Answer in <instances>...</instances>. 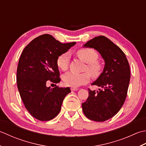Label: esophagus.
I'll return each instance as SVG.
<instances>
[{"instance_id":"1","label":"esophagus","mask_w":146,"mask_h":146,"mask_svg":"<svg viewBox=\"0 0 146 146\" xmlns=\"http://www.w3.org/2000/svg\"><path fill=\"white\" fill-rule=\"evenodd\" d=\"M70 90H71V91H77L79 90V89L77 88H72L70 89Z\"/></svg>"}]
</instances>
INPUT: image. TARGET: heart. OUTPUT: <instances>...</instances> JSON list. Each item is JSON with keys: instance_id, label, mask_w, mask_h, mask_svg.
<instances>
[{"instance_id": "b5f03b06", "label": "heart", "mask_w": 146, "mask_h": 146, "mask_svg": "<svg viewBox=\"0 0 146 146\" xmlns=\"http://www.w3.org/2000/svg\"><path fill=\"white\" fill-rule=\"evenodd\" d=\"M77 55L86 63H87L86 70L91 75L97 77L100 75L102 71V65L99 62L96 61L98 58V53L94 49L84 48L79 49L77 52ZM70 55L68 53H64L59 55L56 58V65L62 70H66L69 67ZM90 79V76L88 72L74 73L68 72L63 77L64 84L70 87L76 88L87 83Z\"/></svg>"}]
</instances>
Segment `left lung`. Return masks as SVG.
<instances>
[{
  "label": "left lung",
  "instance_id": "left-lung-1",
  "mask_svg": "<svg viewBox=\"0 0 146 146\" xmlns=\"http://www.w3.org/2000/svg\"><path fill=\"white\" fill-rule=\"evenodd\" d=\"M83 46L97 50L105 64L103 72L91 84L102 89H89L82 110L91 120L106 121L117 113L126 99L130 79L129 62L122 50L104 36L93 38Z\"/></svg>",
  "mask_w": 146,
  "mask_h": 146
}]
</instances>
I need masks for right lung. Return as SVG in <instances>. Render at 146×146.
<instances>
[{"label":"right lung","instance_id":"right-lung-1","mask_svg":"<svg viewBox=\"0 0 146 146\" xmlns=\"http://www.w3.org/2000/svg\"><path fill=\"white\" fill-rule=\"evenodd\" d=\"M76 43H62L52 35H41L32 40L21 55L17 69V86L26 108L41 121L54 118L60 111L69 87H47V81L58 83L60 72L56 58Z\"/></svg>","mask_w":146,"mask_h":146}]
</instances>
